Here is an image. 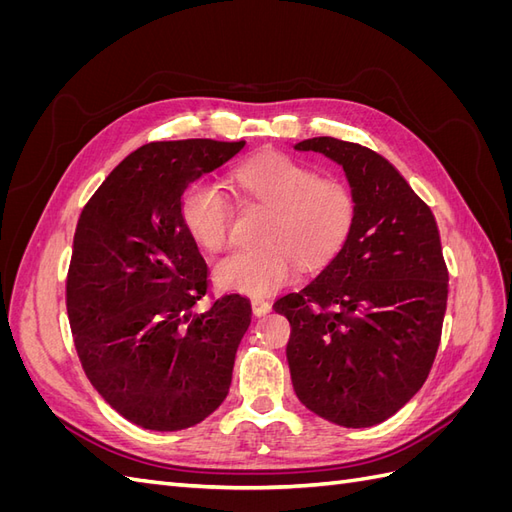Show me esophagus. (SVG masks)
<instances>
[{
    "mask_svg": "<svg viewBox=\"0 0 512 512\" xmlns=\"http://www.w3.org/2000/svg\"><path fill=\"white\" fill-rule=\"evenodd\" d=\"M252 307H254V314L260 318V316H267L271 312V303L265 301V299H254L252 301Z\"/></svg>",
    "mask_w": 512,
    "mask_h": 512,
    "instance_id": "1",
    "label": "esophagus"
}]
</instances>
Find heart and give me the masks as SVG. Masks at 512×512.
Wrapping results in <instances>:
<instances>
[{
	"label": "heart",
	"instance_id": "obj_1",
	"mask_svg": "<svg viewBox=\"0 0 512 512\" xmlns=\"http://www.w3.org/2000/svg\"><path fill=\"white\" fill-rule=\"evenodd\" d=\"M235 188L252 203L269 209L260 230L265 245L224 258L215 282L226 290L265 297L290 284L297 262L314 269L333 258L350 237L356 198L350 185L320 177L314 166L286 153H265L239 166ZM181 222L192 241L218 254L232 243V205L209 181H196L181 198Z\"/></svg>",
	"mask_w": 512,
	"mask_h": 512
}]
</instances>
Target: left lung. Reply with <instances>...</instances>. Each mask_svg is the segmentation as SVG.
<instances>
[{"label": "left lung", "mask_w": 512, "mask_h": 512, "mask_svg": "<svg viewBox=\"0 0 512 512\" xmlns=\"http://www.w3.org/2000/svg\"><path fill=\"white\" fill-rule=\"evenodd\" d=\"M294 149L342 166L356 198L342 250L273 305L290 322L294 393L324 421L378 425L418 393L440 346L448 271L438 224L380 153L331 136Z\"/></svg>", "instance_id": "1"}]
</instances>
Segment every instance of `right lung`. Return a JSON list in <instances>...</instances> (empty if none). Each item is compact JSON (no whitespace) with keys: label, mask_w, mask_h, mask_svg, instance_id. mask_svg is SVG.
Returning a JSON list of instances; mask_svg holds the SVG:
<instances>
[{"label":"right lung","mask_w":512,"mask_h":512,"mask_svg":"<svg viewBox=\"0 0 512 512\" xmlns=\"http://www.w3.org/2000/svg\"><path fill=\"white\" fill-rule=\"evenodd\" d=\"M243 147L211 138L138 147L76 224L66 282L74 346L106 404L143 429H188L228 395L252 305L226 294L196 309L207 265L179 207L192 181Z\"/></svg>","instance_id":"right-lung-1"}]
</instances>
